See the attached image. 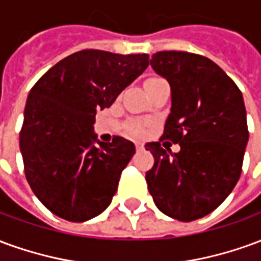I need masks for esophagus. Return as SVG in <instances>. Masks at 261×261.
I'll return each instance as SVG.
<instances>
[{
    "instance_id": "1",
    "label": "esophagus",
    "mask_w": 261,
    "mask_h": 261,
    "mask_svg": "<svg viewBox=\"0 0 261 261\" xmlns=\"http://www.w3.org/2000/svg\"><path fill=\"white\" fill-rule=\"evenodd\" d=\"M136 148H137V151H142V149H144V144H141V142H137Z\"/></svg>"
}]
</instances>
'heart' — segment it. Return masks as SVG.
<instances>
[{
  "label": "heart",
  "instance_id": "b5f03b06",
  "mask_svg": "<svg viewBox=\"0 0 261 261\" xmlns=\"http://www.w3.org/2000/svg\"><path fill=\"white\" fill-rule=\"evenodd\" d=\"M153 80H159V78H149V80L148 81H153ZM131 131H133V133H134V134H141L142 133V127L141 125H133V127H131Z\"/></svg>",
  "mask_w": 261,
  "mask_h": 261
}]
</instances>
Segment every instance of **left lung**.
Returning <instances> with one entry per match:
<instances>
[{"mask_svg":"<svg viewBox=\"0 0 261 261\" xmlns=\"http://www.w3.org/2000/svg\"><path fill=\"white\" fill-rule=\"evenodd\" d=\"M149 64L172 92L161 140L180 151L145 144L155 158L148 190L159 211L189 222L213 213L239 180L249 141L246 109L235 82L207 57L158 51Z\"/></svg>","mask_w":261,"mask_h":261,"instance_id":"obj_1","label":"left lung"}]
</instances>
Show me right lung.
Segmentation results:
<instances>
[{"label":"right lung","mask_w":261,"mask_h":261,"mask_svg":"<svg viewBox=\"0 0 261 261\" xmlns=\"http://www.w3.org/2000/svg\"><path fill=\"white\" fill-rule=\"evenodd\" d=\"M148 54L82 50L48 69L29 92L19 147L29 186L60 218L84 222L117 192L134 144L97 140V110L110 108L149 65Z\"/></svg>","instance_id":"obj_1"}]
</instances>
